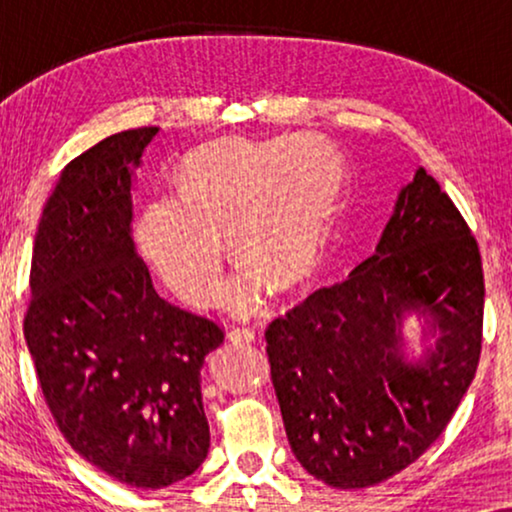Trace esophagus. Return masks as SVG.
I'll return each mask as SVG.
<instances>
[{
	"mask_svg": "<svg viewBox=\"0 0 512 512\" xmlns=\"http://www.w3.org/2000/svg\"><path fill=\"white\" fill-rule=\"evenodd\" d=\"M254 338H256V331L249 326H235V328H230V333H228V340H233V342H251Z\"/></svg>",
	"mask_w": 512,
	"mask_h": 512,
	"instance_id": "obj_1",
	"label": "esophagus"
}]
</instances>
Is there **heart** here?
Here are the masks:
<instances>
[{"mask_svg":"<svg viewBox=\"0 0 512 512\" xmlns=\"http://www.w3.org/2000/svg\"><path fill=\"white\" fill-rule=\"evenodd\" d=\"M342 191L345 163L324 137L221 139L184 160L179 195L144 207L137 240L179 298L212 307L223 291L221 235H228L244 261L230 303L254 310L272 284L296 289L317 275Z\"/></svg>","mask_w":512,"mask_h":512,"instance_id":"obj_1","label":"heart"}]
</instances>
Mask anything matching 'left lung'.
I'll list each match as a JSON object with an SVG mask.
<instances>
[{"mask_svg": "<svg viewBox=\"0 0 512 512\" xmlns=\"http://www.w3.org/2000/svg\"><path fill=\"white\" fill-rule=\"evenodd\" d=\"M482 305L478 242L419 167L375 254L265 328L272 387L300 466L331 487L361 489L422 457L475 377ZM412 313L425 321L417 360L402 338Z\"/></svg>", "mask_w": 512, "mask_h": 512, "instance_id": "left-lung-1", "label": "left lung"}]
</instances>
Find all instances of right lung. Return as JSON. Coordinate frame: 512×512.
<instances>
[{"label":"right lung","instance_id":"right-lung-1","mask_svg":"<svg viewBox=\"0 0 512 512\" xmlns=\"http://www.w3.org/2000/svg\"><path fill=\"white\" fill-rule=\"evenodd\" d=\"M156 135L118 132L62 170L34 237L23 326L67 443L142 489L205 461L200 370L223 342L214 321L158 296L132 240V179Z\"/></svg>","mask_w":512,"mask_h":512}]
</instances>
